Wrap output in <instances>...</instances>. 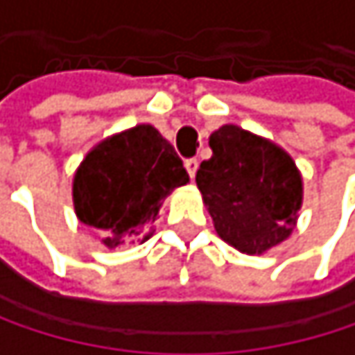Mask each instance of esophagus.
Listing matches in <instances>:
<instances>
[{
    "instance_id": "34e87169",
    "label": "esophagus",
    "mask_w": 355,
    "mask_h": 355,
    "mask_svg": "<svg viewBox=\"0 0 355 355\" xmlns=\"http://www.w3.org/2000/svg\"><path fill=\"white\" fill-rule=\"evenodd\" d=\"M184 168H187L189 177L191 178L195 177V173H197V168H199V162H197V158H189V160L184 162Z\"/></svg>"
}]
</instances>
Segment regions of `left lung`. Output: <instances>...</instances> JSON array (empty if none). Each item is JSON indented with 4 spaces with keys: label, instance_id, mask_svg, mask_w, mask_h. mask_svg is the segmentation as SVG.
<instances>
[{
    "label": "left lung",
    "instance_id": "8db88e82",
    "mask_svg": "<svg viewBox=\"0 0 355 355\" xmlns=\"http://www.w3.org/2000/svg\"><path fill=\"white\" fill-rule=\"evenodd\" d=\"M209 148L211 158L195 180L218 236L245 254H263L290 239L304 197L294 158L232 123L209 135Z\"/></svg>",
    "mask_w": 355,
    "mask_h": 355
}]
</instances>
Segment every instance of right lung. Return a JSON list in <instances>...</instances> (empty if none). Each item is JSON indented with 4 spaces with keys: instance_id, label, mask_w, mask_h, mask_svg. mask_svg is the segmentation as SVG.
I'll list each match as a JSON object with an SVG mask.
<instances>
[{
    "instance_id": "1",
    "label": "right lung",
    "mask_w": 355,
    "mask_h": 355,
    "mask_svg": "<svg viewBox=\"0 0 355 355\" xmlns=\"http://www.w3.org/2000/svg\"><path fill=\"white\" fill-rule=\"evenodd\" d=\"M189 182L175 148L148 123L98 141L80 162L71 197L82 224L103 236V245L146 243L164 199Z\"/></svg>"
}]
</instances>
